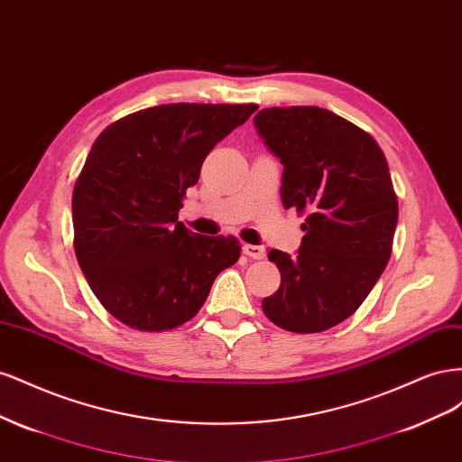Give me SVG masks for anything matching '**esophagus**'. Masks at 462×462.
I'll list each match as a JSON object with an SVG mask.
<instances>
[{"label":"esophagus","mask_w":462,"mask_h":462,"mask_svg":"<svg viewBox=\"0 0 462 462\" xmlns=\"http://www.w3.org/2000/svg\"><path fill=\"white\" fill-rule=\"evenodd\" d=\"M243 253H245L248 258H254V260H262V258L265 256L263 246H258V245H245V246H243Z\"/></svg>","instance_id":"1"}]
</instances>
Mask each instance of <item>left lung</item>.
I'll use <instances>...</instances> for the list:
<instances>
[{"label":"left lung","mask_w":462,"mask_h":462,"mask_svg":"<svg viewBox=\"0 0 462 462\" xmlns=\"http://www.w3.org/2000/svg\"><path fill=\"white\" fill-rule=\"evenodd\" d=\"M254 125L283 165V206L309 209L297 256L268 253L282 285L262 300L263 314L287 331H326L356 312L389 262L399 204L387 160L368 133L324 107H265Z\"/></svg>","instance_id":"obj_1"}]
</instances>
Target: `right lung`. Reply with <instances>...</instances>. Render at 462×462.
<instances>
[{"mask_svg":"<svg viewBox=\"0 0 462 462\" xmlns=\"http://www.w3.org/2000/svg\"><path fill=\"white\" fill-rule=\"evenodd\" d=\"M256 104H165L111 123L73 190L75 254L104 309L125 326L165 331L202 309L219 272L241 256L233 235L179 221L212 148Z\"/></svg>","mask_w":462,"mask_h":462,"instance_id":"add662e5","label":"right lung"}]
</instances>
